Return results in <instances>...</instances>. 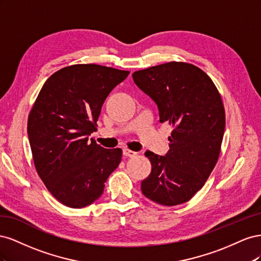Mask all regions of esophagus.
Masks as SVG:
<instances>
[{
	"instance_id": "obj_1",
	"label": "esophagus",
	"mask_w": 261,
	"mask_h": 261,
	"mask_svg": "<svg viewBox=\"0 0 261 261\" xmlns=\"http://www.w3.org/2000/svg\"><path fill=\"white\" fill-rule=\"evenodd\" d=\"M136 154H137V152L133 151V150H129V149H127V148H124V149H123V155H125V156L133 158V156H135Z\"/></svg>"
}]
</instances>
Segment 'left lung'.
<instances>
[{"instance_id":"1","label":"left lung","mask_w":261,"mask_h":261,"mask_svg":"<svg viewBox=\"0 0 261 261\" xmlns=\"http://www.w3.org/2000/svg\"><path fill=\"white\" fill-rule=\"evenodd\" d=\"M133 80L173 126L165 155L146 151L151 172L141 192L163 206L188 201L206 183L219 159L225 112L211 78L197 66L169 62L137 70Z\"/></svg>"}]
</instances>
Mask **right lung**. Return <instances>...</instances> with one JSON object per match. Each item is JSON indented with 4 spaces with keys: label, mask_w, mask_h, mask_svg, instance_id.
Masks as SVG:
<instances>
[{
    "label": "right lung",
    "mask_w": 261,
    "mask_h": 261,
    "mask_svg": "<svg viewBox=\"0 0 261 261\" xmlns=\"http://www.w3.org/2000/svg\"><path fill=\"white\" fill-rule=\"evenodd\" d=\"M128 74L97 64L64 67L44 83L31 109L27 132L36 170L67 207L96 201L121 162L122 149H106L89 135L109 93Z\"/></svg>",
    "instance_id": "1"
}]
</instances>
